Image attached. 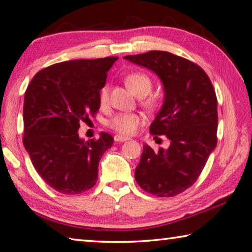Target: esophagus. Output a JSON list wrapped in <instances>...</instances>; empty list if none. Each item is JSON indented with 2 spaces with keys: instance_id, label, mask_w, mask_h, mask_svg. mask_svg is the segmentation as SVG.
Returning a JSON list of instances; mask_svg holds the SVG:
<instances>
[{
  "instance_id": "1",
  "label": "esophagus",
  "mask_w": 252,
  "mask_h": 252,
  "mask_svg": "<svg viewBox=\"0 0 252 252\" xmlns=\"http://www.w3.org/2000/svg\"><path fill=\"white\" fill-rule=\"evenodd\" d=\"M114 140H115V142H123V141L130 140V138L125 137V135H121V134H117V135H114Z\"/></svg>"
}]
</instances>
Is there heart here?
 <instances>
[{
	"label": "heart",
	"instance_id": "1",
	"mask_svg": "<svg viewBox=\"0 0 252 252\" xmlns=\"http://www.w3.org/2000/svg\"><path fill=\"white\" fill-rule=\"evenodd\" d=\"M125 82L127 87L132 91L137 96L143 97L147 94V96L141 99L142 106L148 111H156L160 106V98L157 95L150 94L153 90L154 83L149 75L142 71H133V73L127 74L125 77ZM110 86L105 84L99 91V102L102 105H105L109 101ZM142 118L140 114L133 113V112H122L114 115L109 122L107 126L113 131H117L120 134H133L137 131L138 126L141 125Z\"/></svg>",
	"mask_w": 252,
	"mask_h": 252
}]
</instances>
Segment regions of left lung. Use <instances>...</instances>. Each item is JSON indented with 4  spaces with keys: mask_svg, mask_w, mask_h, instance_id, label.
Segmentation results:
<instances>
[{
    "mask_svg": "<svg viewBox=\"0 0 252 252\" xmlns=\"http://www.w3.org/2000/svg\"><path fill=\"white\" fill-rule=\"evenodd\" d=\"M157 74L165 89L162 107L150 133L166 135L167 150L145 145L134 177L158 197H171L193 185L218 142V99L209 76L197 63L168 51L126 56ZM158 138V137H157Z\"/></svg>",
    "mask_w": 252,
    "mask_h": 252,
    "instance_id": "left-lung-1",
    "label": "left lung"
}]
</instances>
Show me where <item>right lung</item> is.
Returning a JSON list of instances; mask_svg holds the SVG:
<instances>
[{
  "instance_id": "obj_1",
  "label": "right lung",
  "mask_w": 252,
  "mask_h": 252,
  "mask_svg": "<svg viewBox=\"0 0 252 252\" xmlns=\"http://www.w3.org/2000/svg\"><path fill=\"white\" fill-rule=\"evenodd\" d=\"M118 57L76 59L39 70L23 105V145L43 181L62 194H81L97 181L98 162L114 139L79 138L81 122L99 109V91Z\"/></svg>"
}]
</instances>
